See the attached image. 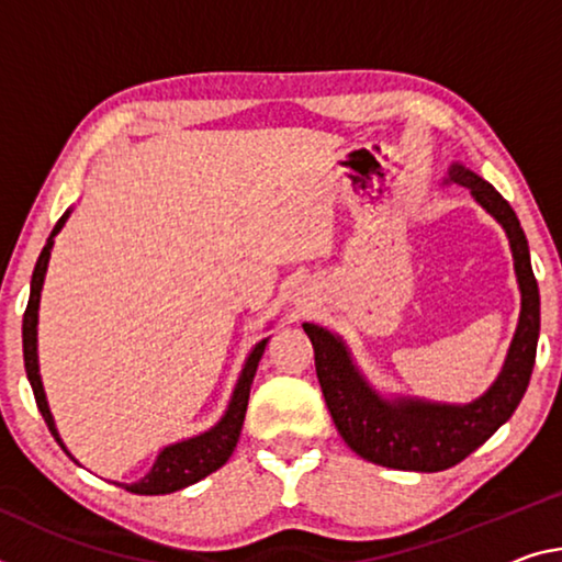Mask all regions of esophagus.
<instances>
[{"label": "esophagus", "instance_id": "1", "mask_svg": "<svg viewBox=\"0 0 562 562\" xmlns=\"http://www.w3.org/2000/svg\"><path fill=\"white\" fill-rule=\"evenodd\" d=\"M297 302H300V300H297Z\"/></svg>", "mask_w": 562, "mask_h": 562}]
</instances>
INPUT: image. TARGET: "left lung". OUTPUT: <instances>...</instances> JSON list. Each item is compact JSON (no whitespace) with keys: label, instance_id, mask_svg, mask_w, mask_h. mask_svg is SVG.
Masks as SVG:
<instances>
[{"label":"left lung","instance_id":"1","mask_svg":"<svg viewBox=\"0 0 562 562\" xmlns=\"http://www.w3.org/2000/svg\"><path fill=\"white\" fill-rule=\"evenodd\" d=\"M442 184L468 187L473 200L510 243L520 290V317L497 378L470 403L385 395L355 362L352 350L333 329L305 323L315 350L319 387L337 432L360 458L393 470L438 473L465 460L497 427L510 420L528 390L540 335V292L530 267L528 239L503 194L462 162H452Z\"/></svg>","mask_w":562,"mask_h":562}]
</instances>
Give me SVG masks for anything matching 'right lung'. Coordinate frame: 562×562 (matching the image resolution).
<instances>
[{
  "label": "right lung",
  "instance_id": "1",
  "mask_svg": "<svg viewBox=\"0 0 562 562\" xmlns=\"http://www.w3.org/2000/svg\"><path fill=\"white\" fill-rule=\"evenodd\" d=\"M69 215H72V207H69L65 215L59 217L55 229H52V235L47 237V245H44L37 265H34L32 284H30V302H26V313L22 319V347H24L26 378H30L32 393H34V400H37V407L44 417V423H47L52 435H55L59 448L75 460L72 452L67 450L65 440L59 438L55 415H52L49 403H47V393H44V385H42L40 352H37L40 300H42L44 278H47V265L52 257V247H55V237L61 233V227L67 225ZM267 342H270V337H262V340L255 342L252 350H249L243 370H239V378L235 382L233 395H229L227 409L222 413L220 420L210 427V430L192 435V438L165 445V448L157 452L153 468H149V473L145 477H139L137 483H114V485H122L124 490H130V493H137V495H167V493H175V490H182L187 485L200 483L202 477H207L210 473H215V470L225 465L229 456H233V450L237 448L239 432H243L249 387H252L257 364H260Z\"/></svg>",
  "mask_w": 562,
  "mask_h": 562
}]
</instances>
